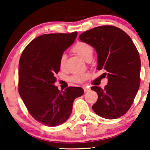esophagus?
I'll use <instances>...</instances> for the list:
<instances>
[{
    "instance_id": "esophagus-1",
    "label": "esophagus",
    "mask_w": 150,
    "mask_h": 150,
    "mask_svg": "<svg viewBox=\"0 0 150 150\" xmlns=\"http://www.w3.org/2000/svg\"><path fill=\"white\" fill-rule=\"evenodd\" d=\"M83 89H84V92H87L90 90V89H89V87H84Z\"/></svg>"
}]
</instances>
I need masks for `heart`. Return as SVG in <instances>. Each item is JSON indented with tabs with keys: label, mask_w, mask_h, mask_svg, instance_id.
I'll return each mask as SVG.
<instances>
[{
	"label": "heart",
	"mask_w": 150,
	"mask_h": 150,
	"mask_svg": "<svg viewBox=\"0 0 150 150\" xmlns=\"http://www.w3.org/2000/svg\"><path fill=\"white\" fill-rule=\"evenodd\" d=\"M73 51H75V53H77V54L80 55V56L83 58L85 61H87V59L89 58L92 57V53H93V48L90 44H87L86 42H79L77 44H75V45L73 46ZM65 60H66V56L65 54H62L61 58H60L59 61V65L61 68H63L64 67ZM87 75L86 74H83V75H74L71 77V80L74 81V82H80L82 81L85 80V79H87Z\"/></svg>",
	"instance_id": "obj_1"
}]
</instances>
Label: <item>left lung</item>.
<instances>
[{
	"mask_svg": "<svg viewBox=\"0 0 150 150\" xmlns=\"http://www.w3.org/2000/svg\"><path fill=\"white\" fill-rule=\"evenodd\" d=\"M79 38L97 51V69L107 72L104 88L91 87L98 94L93 111L106 119L120 118L130 108L140 87V58L137 48L124 31L114 26L94 27Z\"/></svg>",
	"mask_w": 150,
	"mask_h": 150,
	"instance_id": "8db88e82",
	"label": "left lung"
}]
</instances>
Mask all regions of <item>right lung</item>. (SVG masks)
<instances>
[{"label": "right lung", "instance_id": "obj_1", "mask_svg": "<svg viewBox=\"0 0 150 150\" xmlns=\"http://www.w3.org/2000/svg\"><path fill=\"white\" fill-rule=\"evenodd\" d=\"M77 36V32L43 34L26 46L20 56L19 94L31 116L46 126H57L66 121L74 100L84 93L82 87L60 91L54 85L55 75L60 71V58Z\"/></svg>", "mask_w": 150, "mask_h": 150}]
</instances>
